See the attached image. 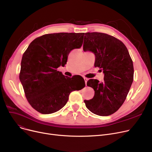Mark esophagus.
Listing matches in <instances>:
<instances>
[{"label":"esophagus","instance_id":"34e87169","mask_svg":"<svg viewBox=\"0 0 152 152\" xmlns=\"http://www.w3.org/2000/svg\"><path fill=\"white\" fill-rule=\"evenodd\" d=\"M84 81H85V83H86V84H87V81H88V79L86 78V77H84Z\"/></svg>","mask_w":152,"mask_h":152}]
</instances>
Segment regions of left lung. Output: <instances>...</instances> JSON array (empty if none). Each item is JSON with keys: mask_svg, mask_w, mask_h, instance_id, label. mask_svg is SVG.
I'll use <instances>...</instances> for the list:
<instances>
[{"mask_svg": "<svg viewBox=\"0 0 152 152\" xmlns=\"http://www.w3.org/2000/svg\"><path fill=\"white\" fill-rule=\"evenodd\" d=\"M83 50L92 52L94 66L103 70L104 80L91 79L87 86L95 91L86 107L99 116L112 115L123 105L133 82L132 60L125 45L115 37L101 33H85Z\"/></svg>", "mask_w": 152, "mask_h": 152, "instance_id": "obj_1", "label": "left lung"}]
</instances>
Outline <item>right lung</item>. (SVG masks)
I'll return each mask as SVG.
<instances>
[{
  "instance_id": "1",
  "label": "right lung",
  "mask_w": 152,
  "mask_h": 152,
  "mask_svg": "<svg viewBox=\"0 0 152 152\" xmlns=\"http://www.w3.org/2000/svg\"><path fill=\"white\" fill-rule=\"evenodd\" d=\"M84 33H60L35 39L23 53L20 80L26 97L42 114L56 112L66 105L69 94L85 87L82 77L75 86V77H65L57 70L65 65L69 52L82 46Z\"/></svg>"
}]
</instances>
